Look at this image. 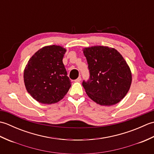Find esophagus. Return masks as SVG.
I'll use <instances>...</instances> for the list:
<instances>
[{"instance_id":"esophagus-1","label":"esophagus","mask_w":154,"mask_h":154,"mask_svg":"<svg viewBox=\"0 0 154 154\" xmlns=\"http://www.w3.org/2000/svg\"><path fill=\"white\" fill-rule=\"evenodd\" d=\"M81 77H79L76 80H75V81H77V82H79V81H81Z\"/></svg>"}]
</instances>
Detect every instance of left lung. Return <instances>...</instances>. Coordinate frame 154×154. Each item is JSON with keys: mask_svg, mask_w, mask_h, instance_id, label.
<instances>
[{"mask_svg": "<svg viewBox=\"0 0 154 154\" xmlns=\"http://www.w3.org/2000/svg\"><path fill=\"white\" fill-rule=\"evenodd\" d=\"M90 71L88 82H83L91 100L102 106L119 103L128 92L132 72L122 55L116 49L94 45L83 49Z\"/></svg>", "mask_w": 154, "mask_h": 154, "instance_id": "1", "label": "left lung"}]
</instances>
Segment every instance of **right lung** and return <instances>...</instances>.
<instances>
[{"instance_id": "add662e5", "label": "right lung", "mask_w": 154, "mask_h": 154, "mask_svg": "<svg viewBox=\"0 0 154 154\" xmlns=\"http://www.w3.org/2000/svg\"><path fill=\"white\" fill-rule=\"evenodd\" d=\"M66 49L46 45L32 55L24 70V82L28 93L38 103L51 104L65 97L71 81L63 63Z\"/></svg>"}]
</instances>
